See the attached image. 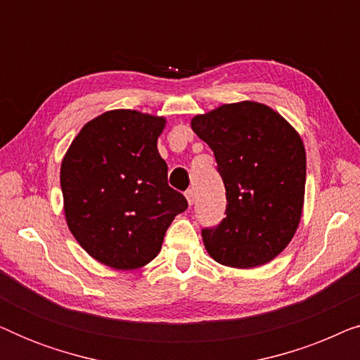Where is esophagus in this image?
<instances>
[{"mask_svg":"<svg viewBox=\"0 0 360 360\" xmlns=\"http://www.w3.org/2000/svg\"><path fill=\"white\" fill-rule=\"evenodd\" d=\"M185 196H186V201H188L190 206L195 203V191L193 190H186L185 191Z\"/></svg>","mask_w":360,"mask_h":360,"instance_id":"esophagus-1","label":"esophagus"}]
</instances>
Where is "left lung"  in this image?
<instances>
[{"instance_id": "left-lung-1", "label": "left lung", "mask_w": 360, "mask_h": 360, "mask_svg": "<svg viewBox=\"0 0 360 360\" xmlns=\"http://www.w3.org/2000/svg\"><path fill=\"white\" fill-rule=\"evenodd\" d=\"M213 150L226 188V218L201 229L216 262L252 269L277 257L300 224L307 154L298 132L255 101L223 105L191 120Z\"/></svg>"}]
</instances>
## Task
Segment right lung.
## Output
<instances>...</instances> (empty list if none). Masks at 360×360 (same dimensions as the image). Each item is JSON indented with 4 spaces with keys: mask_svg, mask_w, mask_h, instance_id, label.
Segmentation results:
<instances>
[{
    "mask_svg": "<svg viewBox=\"0 0 360 360\" xmlns=\"http://www.w3.org/2000/svg\"><path fill=\"white\" fill-rule=\"evenodd\" d=\"M165 120L112 110L86 122L60 167L68 229L98 262L139 269L160 252L185 196L170 188L157 150Z\"/></svg>",
    "mask_w": 360,
    "mask_h": 360,
    "instance_id": "add662e5",
    "label": "right lung"
}]
</instances>
